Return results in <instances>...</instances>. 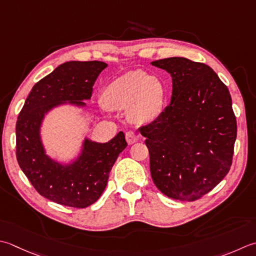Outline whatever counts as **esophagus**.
I'll list each match as a JSON object with an SVG mask.
<instances>
[{
  "label": "esophagus",
  "mask_w": 256,
  "mask_h": 256,
  "mask_svg": "<svg viewBox=\"0 0 256 256\" xmlns=\"http://www.w3.org/2000/svg\"><path fill=\"white\" fill-rule=\"evenodd\" d=\"M125 138H126V141H128V143L130 145L134 144L135 142H138V134L134 133V132H131V131L126 133V135H125Z\"/></svg>",
  "instance_id": "34e87169"
}]
</instances>
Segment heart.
<instances>
[{
  "label": "heart",
  "instance_id": "heart-1",
  "mask_svg": "<svg viewBox=\"0 0 256 256\" xmlns=\"http://www.w3.org/2000/svg\"><path fill=\"white\" fill-rule=\"evenodd\" d=\"M102 102L108 108H128L133 122L150 123L163 111L165 86L158 76L135 70L108 84L102 93Z\"/></svg>",
  "mask_w": 256,
  "mask_h": 256
}]
</instances>
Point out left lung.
<instances>
[{"instance_id": "1", "label": "left lung", "mask_w": 256, "mask_h": 256, "mask_svg": "<svg viewBox=\"0 0 256 256\" xmlns=\"http://www.w3.org/2000/svg\"><path fill=\"white\" fill-rule=\"evenodd\" d=\"M172 76L171 103L140 128L154 184L166 196L192 202L216 186L232 165L236 118L228 88L208 65L185 58L151 63Z\"/></svg>"}]
</instances>
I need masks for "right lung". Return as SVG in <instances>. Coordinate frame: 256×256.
<instances>
[{
	"label": "right lung",
	"instance_id": "1",
	"mask_svg": "<svg viewBox=\"0 0 256 256\" xmlns=\"http://www.w3.org/2000/svg\"><path fill=\"white\" fill-rule=\"evenodd\" d=\"M108 66L101 61L63 63L34 85L16 122V158L34 188L51 201L84 208L96 202L106 188L108 174L118 154L128 146L123 132L108 143L85 138L76 161L62 165L44 152L40 126L45 113L68 101L84 106L93 85Z\"/></svg>",
	"mask_w": 256,
	"mask_h": 256
}]
</instances>
